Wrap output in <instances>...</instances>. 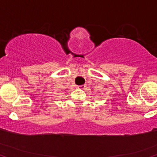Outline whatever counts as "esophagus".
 <instances>
[{"instance_id": "esophagus-1", "label": "esophagus", "mask_w": 157, "mask_h": 157, "mask_svg": "<svg viewBox=\"0 0 157 157\" xmlns=\"http://www.w3.org/2000/svg\"><path fill=\"white\" fill-rule=\"evenodd\" d=\"M85 87H86L85 85H79V86H77V88L79 89V90H84Z\"/></svg>"}]
</instances>
